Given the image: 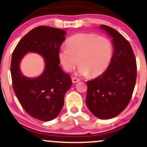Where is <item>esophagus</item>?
<instances>
[{"label": "esophagus", "mask_w": 147, "mask_h": 147, "mask_svg": "<svg viewBox=\"0 0 147 147\" xmlns=\"http://www.w3.org/2000/svg\"><path fill=\"white\" fill-rule=\"evenodd\" d=\"M72 83L75 84V83H77V82H79V81H80V79L74 77V78L72 79Z\"/></svg>", "instance_id": "1"}]
</instances>
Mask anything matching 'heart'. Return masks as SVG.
Segmentation results:
<instances>
[{"mask_svg": "<svg viewBox=\"0 0 147 147\" xmlns=\"http://www.w3.org/2000/svg\"><path fill=\"white\" fill-rule=\"evenodd\" d=\"M114 47L107 38L92 33H81L72 35L66 41V47L61 48L59 59L67 72L77 65L80 75L97 77L109 68Z\"/></svg>", "mask_w": 147, "mask_h": 147, "instance_id": "heart-1", "label": "heart"}]
</instances>
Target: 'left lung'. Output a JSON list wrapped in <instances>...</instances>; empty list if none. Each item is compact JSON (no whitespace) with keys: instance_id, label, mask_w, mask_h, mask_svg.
<instances>
[{"instance_id":"left-lung-1","label":"left lung","mask_w":147,"mask_h":147,"mask_svg":"<svg viewBox=\"0 0 147 147\" xmlns=\"http://www.w3.org/2000/svg\"><path fill=\"white\" fill-rule=\"evenodd\" d=\"M100 27L113 38L114 54L109 68L98 77L87 81L86 102L96 117L109 119L128 105L135 87L137 65L129 42L110 26Z\"/></svg>"}]
</instances>
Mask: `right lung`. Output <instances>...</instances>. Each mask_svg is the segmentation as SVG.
Returning <instances> with one entry per match:
<instances>
[{
  "mask_svg": "<svg viewBox=\"0 0 147 147\" xmlns=\"http://www.w3.org/2000/svg\"><path fill=\"white\" fill-rule=\"evenodd\" d=\"M63 30L39 26L20 40L13 53L11 75L13 91L26 113L39 121H50L62 109L64 96L72 86L70 76L59 66V48L65 40ZM29 52L45 58V69L36 78H28L20 70V62Z\"/></svg>",
  "mask_w": 147,
  "mask_h": 147,
  "instance_id": "right-lung-1",
  "label": "right lung"
}]
</instances>
